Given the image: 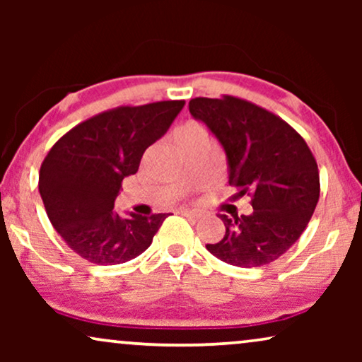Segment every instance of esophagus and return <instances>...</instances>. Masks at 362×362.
<instances>
[{"instance_id": "34e87169", "label": "esophagus", "mask_w": 362, "mask_h": 362, "mask_svg": "<svg viewBox=\"0 0 362 362\" xmlns=\"http://www.w3.org/2000/svg\"><path fill=\"white\" fill-rule=\"evenodd\" d=\"M180 214L189 217V219H199V217H201V212L191 211V209H180Z\"/></svg>"}]
</instances>
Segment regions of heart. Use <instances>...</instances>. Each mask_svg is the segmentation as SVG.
<instances>
[{"mask_svg": "<svg viewBox=\"0 0 362 362\" xmlns=\"http://www.w3.org/2000/svg\"><path fill=\"white\" fill-rule=\"evenodd\" d=\"M204 136H206L204 128H202L201 123L197 122H187L185 125L177 127L175 132V140L180 146H185L191 141L204 140Z\"/></svg>", "mask_w": 362, "mask_h": 362, "instance_id": "heart-1", "label": "heart"}]
</instances>
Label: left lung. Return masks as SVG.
I'll use <instances>...</instances> for the list:
<instances>
[{
	"mask_svg": "<svg viewBox=\"0 0 362 362\" xmlns=\"http://www.w3.org/2000/svg\"><path fill=\"white\" fill-rule=\"evenodd\" d=\"M189 112L224 146L229 185L254 207L250 216L219 214L226 235L206 249L235 267L269 265L300 239L318 204L313 153L295 128L244 98L196 97Z\"/></svg>",
	"mask_w": 362,
	"mask_h": 362,
	"instance_id": "8db88e82",
	"label": "left lung"
}]
</instances>
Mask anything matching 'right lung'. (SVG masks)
<instances>
[{
    "mask_svg": "<svg viewBox=\"0 0 362 362\" xmlns=\"http://www.w3.org/2000/svg\"><path fill=\"white\" fill-rule=\"evenodd\" d=\"M185 100L120 105L87 118L59 138L39 171L47 217L66 244L92 264L117 265L151 245L166 214L113 211L123 177L135 175L141 156L165 135Z\"/></svg>",
    "mask_w": 362,
    "mask_h": 362,
    "instance_id": "right-lung-1",
    "label": "right lung"
}]
</instances>
